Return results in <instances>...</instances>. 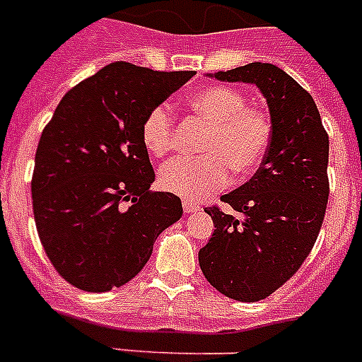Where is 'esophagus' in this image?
I'll return each mask as SVG.
<instances>
[{
	"mask_svg": "<svg viewBox=\"0 0 362 362\" xmlns=\"http://www.w3.org/2000/svg\"><path fill=\"white\" fill-rule=\"evenodd\" d=\"M182 206H184V211H186V214H195V211H199L200 209L199 202H193V200L189 199L182 200Z\"/></svg>",
	"mask_w": 362,
	"mask_h": 362,
	"instance_id": "34e87169",
	"label": "esophagus"
}]
</instances>
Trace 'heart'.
<instances>
[{
	"label": "heart",
	"mask_w": 362,
	"mask_h": 362,
	"mask_svg": "<svg viewBox=\"0 0 362 362\" xmlns=\"http://www.w3.org/2000/svg\"><path fill=\"white\" fill-rule=\"evenodd\" d=\"M193 114L208 123L200 156L175 158L158 173L169 193L200 200L230 182L232 171L248 176L261 165L272 141L267 112L247 105V97L230 86L211 84L187 97ZM141 141L153 156H165L175 147V117L169 105H156L141 123Z\"/></svg>",
	"instance_id": "b5f03b06"
}]
</instances>
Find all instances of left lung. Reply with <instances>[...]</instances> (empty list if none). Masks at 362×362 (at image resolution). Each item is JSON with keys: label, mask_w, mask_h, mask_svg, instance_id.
Listing matches in <instances>:
<instances>
[{"label": "left lung", "mask_w": 362, "mask_h": 362, "mask_svg": "<svg viewBox=\"0 0 362 362\" xmlns=\"http://www.w3.org/2000/svg\"><path fill=\"white\" fill-rule=\"evenodd\" d=\"M211 77L259 88L272 141L256 175L221 199L239 217L206 208L215 230L199 250L200 270L228 298L259 302L293 278L317 241L329 197V138L313 97L274 64Z\"/></svg>", "instance_id": "obj_1"}]
</instances>
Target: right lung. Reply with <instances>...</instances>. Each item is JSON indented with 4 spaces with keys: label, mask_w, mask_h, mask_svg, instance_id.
<instances>
[{
    "label": "right lung",
    "mask_w": 362,
    "mask_h": 362,
    "mask_svg": "<svg viewBox=\"0 0 362 362\" xmlns=\"http://www.w3.org/2000/svg\"><path fill=\"white\" fill-rule=\"evenodd\" d=\"M193 75L112 62L71 88L45 124L31 182L35 223L54 270L77 289L129 284L182 217L178 197L151 191L141 123Z\"/></svg>",
    "instance_id": "right-lung-1"
}]
</instances>
